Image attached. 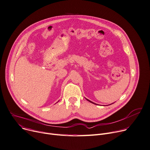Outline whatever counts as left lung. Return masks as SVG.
Instances as JSON below:
<instances>
[{"label": "left lung", "instance_id": "obj_1", "mask_svg": "<svg viewBox=\"0 0 150 150\" xmlns=\"http://www.w3.org/2000/svg\"><path fill=\"white\" fill-rule=\"evenodd\" d=\"M88 102H91V103H93V104H95V105H97L96 103H94V102H91V101H90V100H88V99H86ZM111 104H112V103H111ZM111 104H110V105H111Z\"/></svg>", "mask_w": 150, "mask_h": 150}]
</instances>
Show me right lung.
Here are the masks:
<instances>
[{
  "mask_svg": "<svg viewBox=\"0 0 150 150\" xmlns=\"http://www.w3.org/2000/svg\"><path fill=\"white\" fill-rule=\"evenodd\" d=\"M58 102H59V101H58Z\"/></svg>",
  "mask_w": 150,
  "mask_h": 150,
  "instance_id": "1",
  "label": "right lung"
}]
</instances>
